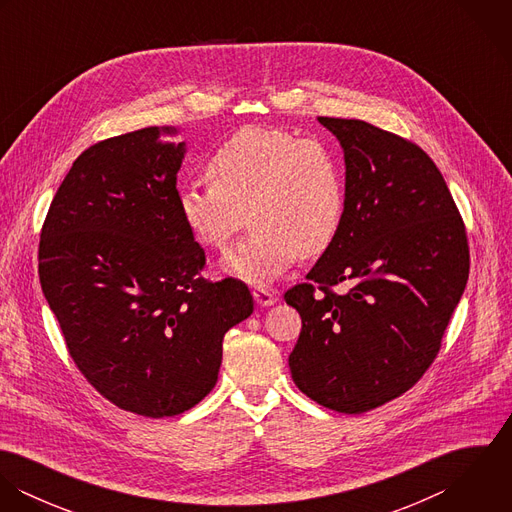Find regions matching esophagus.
<instances>
[{"label": "esophagus", "mask_w": 512, "mask_h": 512, "mask_svg": "<svg viewBox=\"0 0 512 512\" xmlns=\"http://www.w3.org/2000/svg\"><path fill=\"white\" fill-rule=\"evenodd\" d=\"M254 299H256V303L258 305H272V303H276L278 301V297H276V293L272 292V290H268V288H254Z\"/></svg>", "instance_id": "esophagus-1"}]
</instances>
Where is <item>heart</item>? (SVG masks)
Here are the masks:
<instances>
[{
    "mask_svg": "<svg viewBox=\"0 0 512 512\" xmlns=\"http://www.w3.org/2000/svg\"><path fill=\"white\" fill-rule=\"evenodd\" d=\"M209 181L179 191V213L207 248L224 252L252 220L254 228L224 270L268 284L299 256L323 254L339 234L347 187L343 165L321 140L290 130L246 126L207 161Z\"/></svg>",
    "mask_w": 512,
    "mask_h": 512,
    "instance_id": "heart-1",
    "label": "heart"
}]
</instances>
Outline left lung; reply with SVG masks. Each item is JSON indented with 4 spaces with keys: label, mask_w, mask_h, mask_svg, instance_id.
Segmentation results:
<instances>
[{
    "label": "left lung",
    "mask_w": 512,
    "mask_h": 512,
    "mask_svg": "<svg viewBox=\"0 0 512 512\" xmlns=\"http://www.w3.org/2000/svg\"><path fill=\"white\" fill-rule=\"evenodd\" d=\"M319 122L345 151L347 205L333 244L284 299L301 315L297 388L363 414L410 390L434 363L469 278L457 205L430 155L363 120ZM347 283L350 290L335 293Z\"/></svg>",
    "instance_id": "obj_1"
}]
</instances>
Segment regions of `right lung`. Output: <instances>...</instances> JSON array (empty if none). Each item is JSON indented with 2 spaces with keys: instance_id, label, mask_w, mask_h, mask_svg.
<instances>
[{
  "instance_id": "1",
  "label": "right lung",
  "mask_w": 512,
  "mask_h": 512,
  "mask_svg": "<svg viewBox=\"0 0 512 512\" xmlns=\"http://www.w3.org/2000/svg\"><path fill=\"white\" fill-rule=\"evenodd\" d=\"M159 134L151 126L84 149L39 240L41 288L74 365L146 418L199 404L217 384L224 333L254 311L244 282L201 276L207 256L177 203L185 144Z\"/></svg>"
}]
</instances>
